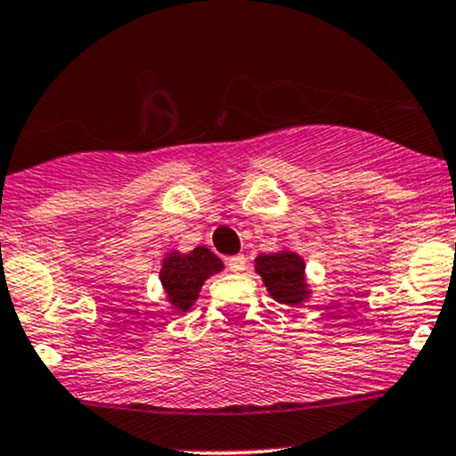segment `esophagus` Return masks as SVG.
Listing matches in <instances>:
<instances>
[{
    "mask_svg": "<svg viewBox=\"0 0 456 456\" xmlns=\"http://www.w3.org/2000/svg\"><path fill=\"white\" fill-rule=\"evenodd\" d=\"M227 266L232 273H242L247 268V257L244 255H233V257L227 259Z\"/></svg>",
    "mask_w": 456,
    "mask_h": 456,
    "instance_id": "esophagus-1",
    "label": "esophagus"
}]
</instances>
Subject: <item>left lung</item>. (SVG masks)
Masks as SVG:
<instances>
[{
  "label": "left lung",
  "instance_id": "8db88e82",
  "mask_svg": "<svg viewBox=\"0 0 456 456\" xmlns=\"http://www.w3.org/2000/svg\"><path fill=\"white\" fill-rule=\"evenodd\" d=\"M255 270L274 301L283 305H301L307 298L309 289L305 281V262L301 255L292 251L259 255L255 259Z\"/></svg>",
  "mask_w": 456,
  "mask_h": 456
}]
</instances>
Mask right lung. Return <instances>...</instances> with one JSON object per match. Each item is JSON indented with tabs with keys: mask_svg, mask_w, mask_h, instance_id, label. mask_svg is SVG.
Masks as SVG:
<instances>
[{
	"mask_svg": "<svg viewBox=\"0 0 456 456\" xmlns=\"http://www.w3.org/2000/svg\"><path fill=\"white\" fill-rule=\"evenodd\" d=\"M223 270V262L208 247H197L190 253H168L159 270V281L167 298L177 312H186L194 305L208 277Z\"/></svg>",
	"mask_w": 456,
	"mask_h": 456,
	"instance_id": "add662e5",
	"label": "right lung"
}]
</instances>
